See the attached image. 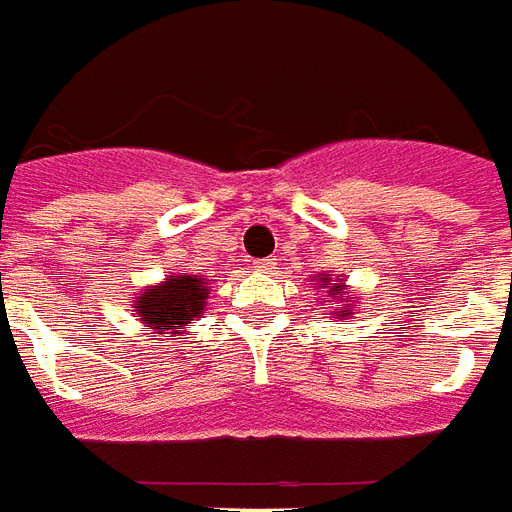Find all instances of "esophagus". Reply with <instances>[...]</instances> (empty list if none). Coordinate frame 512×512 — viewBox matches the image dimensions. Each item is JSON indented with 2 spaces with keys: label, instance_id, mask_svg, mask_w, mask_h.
Listing matches in <instances>:
<instances>
[{
  "label": "esophagus",
  "instance_id": "obj_1",
  "mask_svg": "<svg viewBox=\"0 0 512 512\" xmlns=\"http://www.w3.org/2000/svg\"><path fill=\"white\" fill-rule=\"evenodd\" d=\"M256 270H259V272L278 270V261H275V259H259V261H256Z\"/></svg>",
  "mask_w": 512,
  "mask_h": 512
}]
</instances>
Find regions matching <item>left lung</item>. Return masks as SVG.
<instances>
[{
	"label": "left lung",
	"instance_id": "8db88e82",
	"mask_svg": "<svg viewBox=\"0 0 512 512\" xmlns=\"http://www.w3.org/2000/svg\"><path fill=\"white\" fill-rule=\"evenodd\" d=\"M318 286L329 288L326 294H329L334 302H343V310H340L337 315H351V305H356V297H353L351 291L345 288L343 278H337L334 283H332V278H318Z\"/></svg>",
	"mask_w": 512,
	"mask_h": 512
}]
</instances>
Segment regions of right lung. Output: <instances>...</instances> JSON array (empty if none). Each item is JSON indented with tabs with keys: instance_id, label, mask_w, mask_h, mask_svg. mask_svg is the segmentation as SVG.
I'll list each match as a JSON object with an SVG mask.
<instances>
[{
	"instance_id": "obj_1",
	"label": "right lung",
	"mask_w": 512,
	"mask_h": 512,
	"mask_svg": "<svg viewBox=\"0 0 512 512\" xmlns=\"http://www.w3.org/2000/svg\"><path fill=\"white\" fill-rule=\"evenodd\" d=\"M210 286L202 275H169L159 286H145L140 297H134V310L140 324L153 329V334L178 337L194 318L202 315L207 305Z\"/></svg>"
}]
</instances>
